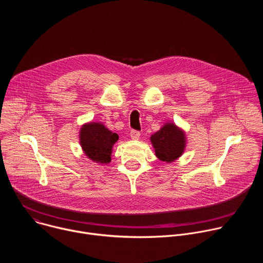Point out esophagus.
<instances>
[{"label": "esophagus", "mask_w": 263, "mask_h": 263, "mask_svg": "<svg viewBox=\"0 0 263 263\" xmlns=\"http://www.w3.org/2000/svg\"><path fill=\"white\" fill-rule=\"evenodd\" d=\"M130 136H131V138L132 139H138L139 138V136H140V132L139 131H137V130H131V132H130Z\"/></svg>", "instance_id": "1"}]
</instances>
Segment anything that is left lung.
Listing matches in <instances>:
<instances>
[{"instance_id":"8db88e82","label":"left lung","mask_w":263,"mask_h":263,"mask_svg":"<svg viewBox=\"0 0 263 263\" xmlns=\"http://www.w3.org/2000/svg\"><path fill=\"white\" fill-rule=\"evenodd\" d=\"M156 156L166 162L179 158L185 147V135L174 124H165L158 132L151 136Z\"/></svg>"}]
</instances>
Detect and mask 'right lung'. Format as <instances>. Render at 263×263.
Segmentation results:
<instances>
[{
	"label": "right lung",
	"mask_w": 263,
	"mask_h": 263,
	"mask_svg": "<svg viewBox=\"0 0 263 263\" xmlns=\"http://www.w3.org/2000/svg\"><path fill=\"white\" fill-rule=\"evenodd\" d=\"M118 139L117 133L109 131L100 123L86 124L80 131V143L83 151L95 162H110L111 149Z\"/></svg>",
	"instance_id": "right-lung-1"
}]
</instances>
